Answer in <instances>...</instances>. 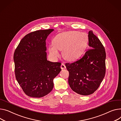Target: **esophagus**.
Returning a JSON list of instances; mask_svg holds the SVG:
<instances>
[{
  "mask_svg": "<svg viewBox=\"0 0 121 121\" xmlns=\"http://www.w3.org/2000/svg\"><path fill=\"white\" fill-rule=\"evenodd\" d=\"M60 67L61 68V69H65L66 68V66H65V65L64 63H62Z\"/></svg>",
  "mask_w": 121,
  "mask_h": 121,
  "instance_id": "obj_1",
  "label": "esophagus"
}]
</instances>
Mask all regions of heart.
Segmentation results:
<instances>
[{
  "mask_svg": "<svg viewBox=\"0 0 121 121\" xmlns=\"http://www.w3.org/2000/svg\"><path fill=\"white\" fill-rule=\"evenodd\" d=\"M89 37L84 32L69 31L58 34L50 44L48 51L51 58L57 60L62 51L63 58L69 61L76 60L84 53L88 45Z\"/></svg>",
  "mask_w": 121,
  "mask_h": 121,
  "instance_id": "obj_1",
  "label": "heart"
}]
</instances>
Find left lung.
I'll return each instance as SVG.
<instances>
[{
	"label": "left lung",
	"mask_w": 121,
	"mask_h": 121,
	"mask_svg": "<svg viewBox=\"0 0 121 121\" xmlns=\"http://www.w3.org/2000/svg\"><path fill=\"white\" fill-rule=\"evenodd\" d=\"M89 46L81 59L65 66L69 71L68 83L71 89L77 94L88 95L93 94L103 81L106 72V52L103 44L90 30L88 33Z\"/></svg>",
	"instance_id": "8db88e82"
}]
</instances>
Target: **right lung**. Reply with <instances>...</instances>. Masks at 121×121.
Instances as JSON below:
<instances>
[{"instance_id": "1", "label": "right lung", "mask_w": 121, "mask_h": 121, "mask_svg": "<svg viewBox=\"0 0 121 121\" xmlns=\"http://www.w3.org/2000/svg\"><path fill=\"white\" fill-rule=\"evenodd\" d=\"M53 31L40 30L26 35L15 50L16 79L30 97L40 98L48 95L53 88L54 78L61 70V63L47 60L45 41Z\"/></svg>"}]
</instances>
